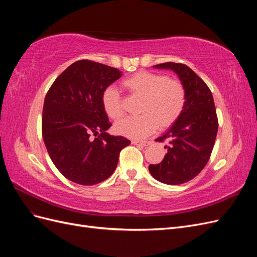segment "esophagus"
Returning <instances> with one entry per match:
<instances>
[{
	"label": "esophagus",
	"instance_id": "34e87169",
	"mask_svg": "<svg viewBox=\"0 0 257 257\" xmlns=\"http://www.w3.org/2000/svg\"><path fill=\"white\" fill-rule=\"evenodd\" d=\"M132 144L133 145H141V146H149L151 145V142H139V141H132Z\"/></svg>",
	"mask_w": 257,
	"mask_h": 257
}]
</instances>
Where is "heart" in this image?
Instances as JSON below:
<instances>
[{
    "label": "heart",
    "mask_w": 257,
    "mask_h": 257,
    "mask_svg": "<svg viewBox=\"0 0 257 257\" xmlns=\"http://www.w3.org/2000/svg\"><path fill=\"white\" fill-rule=\"evenodd\" d=\"M132 95L141 97L139 116L126 118L114 125L118 134L128 138L141 139L152 134L158 128H167L181 115L186 100L182 82L163 74L138 72L122 81ZM102 106L112 120L124 115V104L119 91L108 87L103 91Z\"/></svg>",
    "instance_id": "b5f03b06"
}]
</instances>
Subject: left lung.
I'll list each match as a JSON object with an SVG mask.
<instances>
[{
	"mask_svg": "<svg viewBox=\"0 0 257 257\" xmlns=\"http://www.w3.org/2000/svg\"><path fill=\"white\" fill-rule=\"evenodd\" d=\"M154 68L172 69L186 92L183 111L157 142L168 141L167 153L159 164L149 165L154 179L166 184L188 182L204 169L217 134V116L212 93L200 77L181 63L167 62Z\"/></svg>",
	"mask_w": 257,
	"mask_h": 257,
	"instance_id": "8db88e82",
	"label": "left lung"
}]
</instances>
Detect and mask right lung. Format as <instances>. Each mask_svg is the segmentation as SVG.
<instances>
[{"mask_svg": "<svg viewBox=\"0 0 257 257\" xmlns=\"http://www.w3.org/2000/svg\"><path fill=\"white\" fill-rule=\"evenodd\" d=\"M122 72L89 60L77 61L54 80L45 97L42 133L49 157L68 180L93 185L109 178L120 151L131 142L106 133L111 126L103 91ZM91 134H99L94 141Z\"/></svg>", "mask_w": 257, "mask_h": 257, "instance_id": "add662e5", "label": "right lung"}]
</instances>
